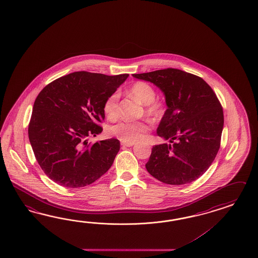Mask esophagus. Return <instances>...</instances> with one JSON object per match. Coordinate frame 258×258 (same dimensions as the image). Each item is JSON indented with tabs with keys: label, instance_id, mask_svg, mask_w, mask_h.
Wrapping results in <instances>:
<instances>
[{
	"label": "esophagus",
	"instance_id": "obj_1",
	"mask_svg": "<svg viewBox=\"0 0 258 258\" xmlns=\"http://www.w3.org/2000/svg\"><path fill=\"white\" fill-rule=\"evenodd\" d=\"M134 144H135L134 142H124V141L121 142V145H122V146H125V147H133V146H134Z\"/></svg>",
	"mask_w": 258,
	"mask_h": 258
}]
</instances>
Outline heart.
Wrapping results in <instances>:
<instances>
[{"mask_svg":"<svg viewBox=\"0 0 258 258\" xmlns=\"http://www.w3.org/2000/svg\"><path fill=\"white\" fill-rule=\"evenodd\" d=\"M131 93L141 103L146 105V112L154 118H160L164 114V104L156 100V90L146 82H136L131 87ZM119 93L114 92L106 98L103 111L108 118L114 119L118 115ZM151 125L147 120L120 121L110 127V133L124 142H133L141 139Z\"/></svg>","mask_w":258,"mask_h":258,"instance_id":"obj_1","label":"heart"}]
</instances>
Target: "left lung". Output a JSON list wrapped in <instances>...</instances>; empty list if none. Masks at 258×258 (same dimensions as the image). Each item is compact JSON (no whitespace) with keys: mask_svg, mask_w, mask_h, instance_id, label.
Listing matches in <instances>:
<instances>
[{"mask_svg":"<svg viewBox=\"0 0 258 258\" xmlns=\"http://www.w3.org/2000/svg\"><path fill=\"white\" fill-rule=\"evenodd\" d=\"M133 76L158 86L168 107L157 134L172 145L154 146L147 172L170 185L195 181L209 169L220 149L223 111L216 94L202 78L180 70Z\"/></svg>","mask_w":258,"mask_h":258,"instance_id":"left-lung-1","label":"left lung"}]
</instances>
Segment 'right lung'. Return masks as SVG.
I'll return each mask as SVG.
<instances>
[{
    "instance_id": "obj_1",
    "label": "right lung",
    "mask_w": 258,
    "mask_h": 258,
    "mask_svg": "<svg viewBox=\"0 0 258 258\" xmlns=\"http://www.w3.org/2000/svg\"><path fill=\"white\" fill-rule=\"evenodd\" d=\"M128 74L77 71L45 86L35 98L29 140L35 159L52 181L66 188L90 185L111 168L118 140L88 143L102 132L103 104Z\"/></svg>"
}]
</instances>
